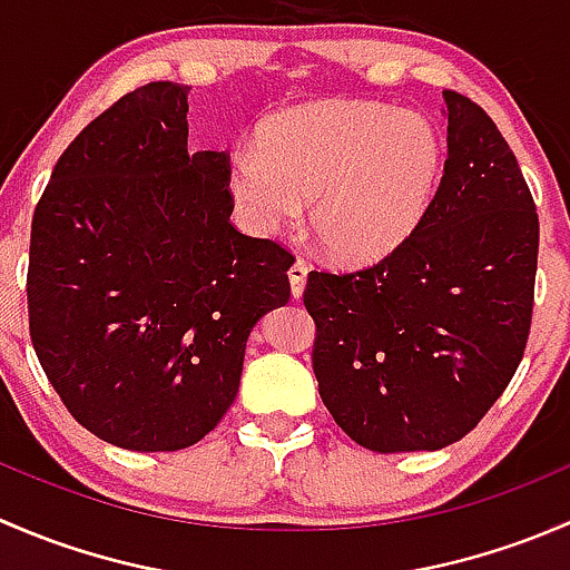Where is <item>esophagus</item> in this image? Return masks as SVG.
Wrapping results in <instances>:
<instances>
[{"label": "esophagus", "mask_w": 570, "mask_h": 570, "mask_svg": "<svg viewBox=\"0 0 570 570\" xmlns=\"http://www.w3.org/2000/svg\"><path fill=\"white\" fill-rule=\"evenodd\" d=\"M306 278H308V267L303 262H295L289 267V284H292V297H303V289H306Z\"/></svg>", "instance_id": "34e87169"}]
</instances>
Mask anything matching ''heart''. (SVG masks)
I'll return each mask as SVG.
<instances>
[{
  "mask_svg": "<svg viewBox=\"0 0 570 570\" xmlns=\"http://www.w3.org/2000/svg\"><path fill=\"white\" fill-rule=\"evenodd\" d=\"M446 146L422 112L381 101H320L269 115L234 148L228 195L239 223L275 237L301 220L338 264L386 258L416 234L444 178Z\"/></svg>",
  "mask_w": 570,
  "mask_h": 570,
  "instance_id": "obj_1",
  "label": "heart"
}]
</instances>
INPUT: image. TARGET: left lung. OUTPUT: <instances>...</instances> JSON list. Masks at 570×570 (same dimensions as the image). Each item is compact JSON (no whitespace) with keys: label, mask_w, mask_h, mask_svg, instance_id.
I'll list each match as a JSON object with an SVG mask.
<instances>
[{"label":"left lung","mask_w":570,"mask_h":570,"mask_svg":"<svg viewBox=\"0 0 570 570\" xmlns=\"http://www.w3.org/2000/svg\"><path fill=\"white\" fill-rule=\"evenodd\" d=\"M446 165L405 245L361 273H308L314 375L372 452L441 450L476 428L524 355L538 212L485 109L444 90Z\"/></svg>","instance_id":"obj_1"}]
</instances>
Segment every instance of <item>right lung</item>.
<instances>
[{
  "mask_svg": "<svg viewBox=\"0 0 570 570\" xmlns=\"http://www.w3.org/2000/svg\"><path fill=\"white\" fill-rule=\"evenodd\" d=\"M187 85L131 90L85 126L32 217L30 336L82 428L176 452L239 392L256 322L295 258L228 223L226 151H187Z\"/></svg>",
  "mask_w": 570,
  "mask_h": 570,
  "instance_id": "right-lung-1",
  "label": "right lung"
}]
</instances>
